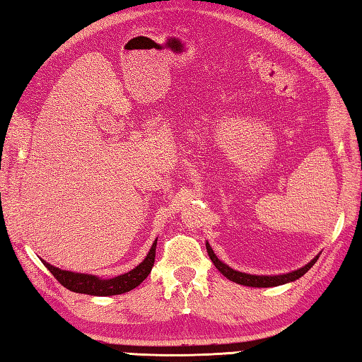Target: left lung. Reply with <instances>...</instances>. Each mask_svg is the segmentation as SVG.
I'll use <instances>...</instances> for the list:
<instances>
[{
	"label": "left lung",
	"instance_id": "8db88e82",
	"mask_svg": "<svg viewBox=\"0 0 362 362\" xmlns=\"http://www.w3.org/2000/svg\"><path fill=\"white\" fill-rule=\"evenodd\" d=\"M206 252H209V255L211 258V261L216 266L218 271L228 279L230 281H235L238 284H244V286H252V288H271V286H279V284H284V283H289V281H294L297 279H300L303 274H306L310 271V269L316 263L317 258L316 257L313 261H310L308 264L297 269L294 272H289V274H283V275H272V276H266V275H250V274H244V272H238L235 269L228 267L227 264L222 263V261L214 255L213 249L210 247V244L206 243Z\"/></svg>",
	"mask_w": 362,
	"mask_h": 362
}]
</instances>
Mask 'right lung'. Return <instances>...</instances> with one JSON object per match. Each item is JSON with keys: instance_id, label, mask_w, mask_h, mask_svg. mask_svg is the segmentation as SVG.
Here are the masks:
<instances>
[{"instance_id": "right-lung-1", "label": "right lung", "mask_w": 362, "mask_h": 362, "mask_svg": "<svg viewBox=\"0 0 362 362\" xmlns=\"http://www.w3.org/2000/svg\"><path fill=\"white\" fill-rule=\"evenodd\" d=\"M156 249H157V240L153 241L148 257L144 258L143 263L138 264L130 272L118 275L110 280H103L96 275L62 271V269L54 267L43 259L42 263L54 276H56V280L62 284V286H65L66 289H70L73 292H79V294H88V296H104V297L118 296L136 288L138 284H141V281L146 279V276L151 274L153 261H156Z\"/></svg>"}]
</instances>
